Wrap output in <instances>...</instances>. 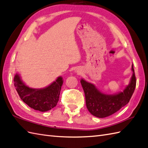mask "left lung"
I'll return each mask as SVG.
<instances>
[{
	"instance_id": "obj_1",
	"label": "left lung",
	"mask_w": 148,
	"mask_h": 148,
	"mask_svg": "<svg viewBox=\"0 0 148 148\" xmlns=\"http://www.w3.org/2000/svg\"><path fill=\"white\" fill-rule=\"evenodd\" d=\"M133 72L130 84L123 92L115 94H105L100 92L91 83L81 79V83L86 97V107L93 116L103 118L113 114L126 106L132 96L136 84L133 65Z\"/></svg>"
}]
</instances>
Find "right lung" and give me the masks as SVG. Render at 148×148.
<instances>
[{"mask_svg": "<svg viewBox=\"0 0 148 148\" xmlns=\"http://www.w3.org/2000/svg\"><path fill=\"white\" fill-rule=\"evenodd\" d=\"M14 82L21 99L30 108L41 112L51 110L57 105L63 84L62 77L60 76L45 88L33 89L25 85L18 74L15 75Z\"/></svg>", "mask_w": 148, "mask_h": 148, "instance_id": "right-lung-1", "label": "right lung"}]
</instances>
